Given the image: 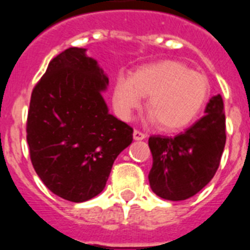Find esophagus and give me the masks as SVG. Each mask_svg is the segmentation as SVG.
I'll return each instance as SVG.
<instances>
[{"label": "esophagus", "mask_w": 250, "mask_h": 250, "mask_svg": "<svg viewBox=\"0 0 250 250\" xmlns=\"http://www.w3.org/2000/svg\"><path fill=\"white\" fill-rule=\"evenodd\" d=\"M133 138L136 141H142V140H145V138H146V134L143 133V132L134 129V131H133Z\"/></svg>", "instance_id": "obj_1"}]
</instances>
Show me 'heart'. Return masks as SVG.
I'll list each match as a JSON object with an SVG mask.
<instances>
[{"label": "heart", "mask_w": 250, "mask_h": 250, "mask_svg": "<svg viewBox=\"0 0 250 250\" xmlns=\"http://www.w3.org/2000/svg\"><path fill=\"white\" fill-rule=\"evenodd\" d=\"M210 95L209 79L185 64L162 60L145 65L131 78H119L113 90V105L125 121L147 99L149 119L164 131H177L196 118Z\"/></svg>", "instance_id": "1"}]
</instances>
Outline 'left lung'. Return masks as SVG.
Returning <instances> with one entry per match:
<instances>
[{
    "instance_id": "obj_1",
    "label": "left lung",
    "mask_w": 250,
    "mask_h": 250,
    "mask_svg": "<svg viewBox=\"0 0 250 250\" xmlns=\"http://www.w3.org/2000/svg\"><path fill=\"white\" fill-rule=\"evenodd\" d=\"M224 103L221 95L206 104L205 116L175 137L151 136L152 191L165 200L181 201L205 188L218 170L224 151Z\"/></svg>"
}]
</instances>
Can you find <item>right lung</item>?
Returning a JSON list of instances; mask_svg holds the SVG:
<instances>
[{
  "label": "right lung",
  "instance_id": "1",
  "mask_svg": "<svg viewBox=\"0 0 250 250\" xmlns=\"http://www.w3.org/2000/svg\"><path fill=\"white\" fill-rule=\"evenodd\" d=\"M108 84L86 49L70 47L50 62L32 90L26 128L32 166L65 200L101 194L114 160L133 141V129L109 113Z\"/></svg>",
  "mask_w": 250,
  "mask_h": 250
}]
</instances>
